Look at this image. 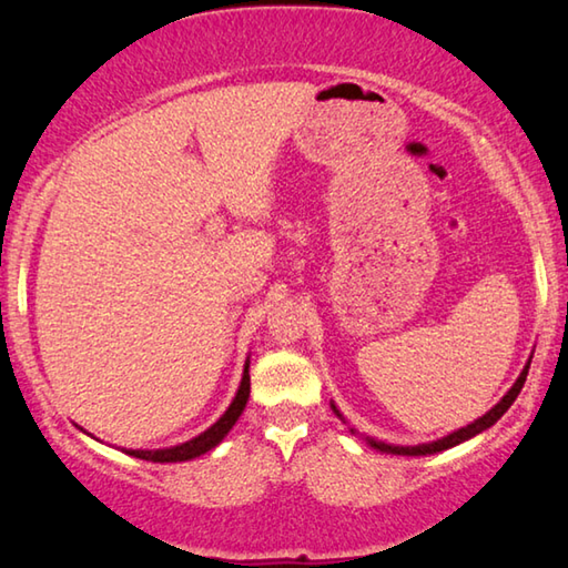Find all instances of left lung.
<instances>
[{
    "mask_svg": "<svg viewBox=\"0 0 568 568\" xmlns=\"http://www.w3.org/2000/svg\"><path fill=\"white\" fill-rule=\"evenodd\" d=\"M528 365H531V363H528ZM528 365L521 371V376H518V381L514 383V388L508 390L506 396H504L501 400H498L491 410L486 413V416H480L478 420H474V423H470V426H466V428H458L456 434H450V436L440 438V440H434V444H420V446H388V444H376V440H373V438H368V444L381 448V450H388V454H398V456H428V454H438V450H446V448H450V446L464 444V440L474 438L476 434H480V430L491 428L494 423H496L498 418H501L508 408H511V403L518 398V393H521L524 383H526ZM333 410H335V406H333ZM335 413H338V410H335ZM338 416H341V413H338Z\"/></svg>",
    "mask_w": 568,
    "mask_h": 568,
    "instance_id": "1",
    "label": "left lung"
}]
</instances>
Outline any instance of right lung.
<instances>
[{"label": "right lung", "instance_id": "add662e5", "mask_svg": "<svg viewBox=\"0 0 568 568\" xmlns=\"http://www.w3.org/2000/svg\"><path fill=\"white\" fill-rule=\"evenodd\" d=\"M247 396H250V376H247V363H245V373H243V381H240L235 400L230 403L225 416L220 418L215 426H210L205 434H200L197 438L187 440V444H180V446H172V448L128 450V454L134 456V458H142V460H152V464H178V460H190V458L203 456V454H207L210 448H215L220 440L227 436V430L235 426V420L240 418V413H243V408H245Z\"/></svg>", "mask_w": 568, "mask_h": 568}]
</instances>
